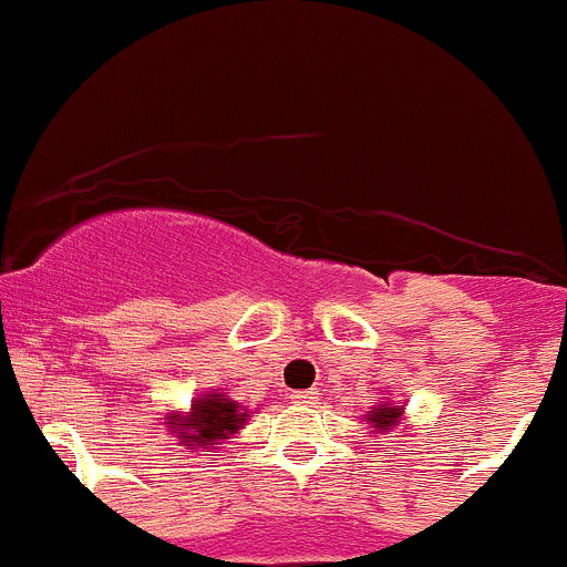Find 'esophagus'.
Returning <instances> with one entry per match:
<instances>
[{
    "instance_id": "34e87169",
    "label": "esophagus",
    "mask_w": 567,
    "mask_h": 567,
    "mask_svg": "<svg viewBox=\"0 0 567 567\" xmlns=\"http://www.w3.org/2000/svg\"><path fill=\"white\" fill-rule=\"evenodd\" d=\"M290 400H293V403H313V400H316V391H313V389H308V391H293V394H290Z\"/></svg>"
}]
</instances>
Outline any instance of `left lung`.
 <instances>
[{"label": "left lung", "instance_id": "left-lung-1", "mask_svg": "<svg viewBox=\"0 0 567 567\" xmlns=\"http://www.w3.org/2000/svg\"><path fill=\"white\" fill-rule=\"evenodd\" d=\"M400 414H403V409H385V405H380V409L369 411V422H374L378 427H389L400 420Z\"/></svg>", "mask_w": 567, "mask_h": 567}]
</instances>
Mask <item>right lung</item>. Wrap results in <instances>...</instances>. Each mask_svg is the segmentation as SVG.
Wrapping results in <instances>:
<instances>
[{"mask_svg": "<svg viewBox=\"0 0 567 567\" xmlns=\"http://www.w3.org/2000/svg\"><path fill=\"white\" fill-rule=\"evenodd\" d=\"M248 411L229 400L224 391H212V394L195 396L193 411L187 416L173 414L167 425L176 427L173 433L187 447H206V444H218V439H229V433L240 431Z\"/></svg>", "mask_w": 567, "mask_h": 567, "instance_id": "obj_1", "label": "right lung"}]
</instances>
